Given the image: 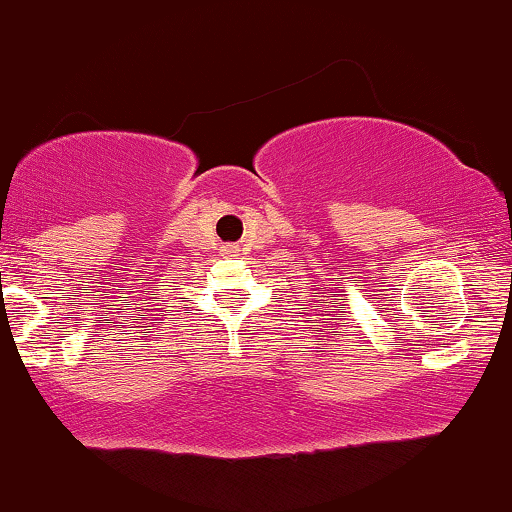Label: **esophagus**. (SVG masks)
<instances>
[{
	"mask_svg": "<svg viewBox=\"0 0 512 512\" xmlns=\"http://www.w3.org/2000/svg\"><path fill=\"white\" fill-rule=\"evenodd\" d=\"M222 251H225V254H230V256H234V254H237V251H239V249H237V246L227 244V246H225V249H222Z\"/></svg>",
	"mask_w": 512,
	"mask_h": 512,
	"instance_id": "1",
	"label": "esophagus"
}]
</instances>
